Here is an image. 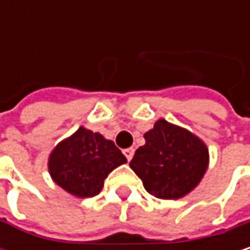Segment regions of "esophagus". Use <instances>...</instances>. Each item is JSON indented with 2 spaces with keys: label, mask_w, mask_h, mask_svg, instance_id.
<instances>
[{
  "label": "esophagus",
  "mask_w": 250,
  "mask_h": 250,
  "mask_svg": "<svg viewBox=\"0 0 250 250\" xmlns=\"http://www.w3.org/2000/svg\"><path fill=\"white\" fill-rule=\"evenodd\" d=\"M123 153H125V156L127 158V161L130 162V161H131V158H133V155H134V149H133V147L125 149V150H123Z\"/></svg>",
  "instance_id": "obj_1"
}]
</instances>
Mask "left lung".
<instances>
[{"label": "left lung", "instance_id": "8db88e82", "mask_svg": "<svg viewBox=\"0 0 250 250\" xmlns=\"http://www.w3.org/2000/svg\"><path fill=\"white\" fill-rule=\"evenodd\" d=\"M130 162L145 189L161 200H178L198 187L207 172V145L189 130L159 119L145 133Z\"/></svg>", "mask_w": 250, "mask_h": 250}]
</instances>
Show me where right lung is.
I'll use <instances>...</instances> for the list:
<instances>
[{"label": "right lung", "instance_id": "add662e5", "mask_svg": "<svg viewBox=\"0 0 250 250\" xmlns=\"http://www.w3.org/2000/svg\"><path fill=\"white\" fill-rule=\"evenodd\" d=\"M127 162L113 140L81 125L49 155L47 169L56 185L78 198L97 195L104 179Z\"/></svg>", "mask_w": 250, "mask_h": 250}]
</instances>
